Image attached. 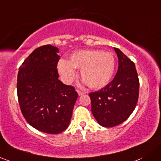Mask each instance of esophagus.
<instances>
[{
    "mask_svg": "<svg viewBox=\"0 0 161 161\" xmlns=\"http://www.w3.org/2000/svg\"><path fill=\"white\" fill-rule=\"evenodd\" d=\"M77 92H78V94H79V96H82V95H83L84 93H85V92H82V91H80V90H79V89H77Z\"/></svg>",
    "mask_w": 161,
    "mask_h": 161,
    "instance_id": "34e87169",
    "label": "esophagus"
}]
</instances>
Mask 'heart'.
I'll return each mask as SVG.
<instances>
[{
  "label": "heart",
  "instance_id": "obj_1",
  "mask_svg": "<svg viewBox=\"0 0 161 161\" xmlns=\"http://www.w3.org/2000/svg\"><path fill=\"white\" fill-rule=\"evenodd\" d=\"M116 60L110 52L100 50H80L74 52L69 61L61 60L58 70L62 80L70 82L75 78V69H80V75L91 89H100L110 82L114 74Z\"/></svg>",
  "mask_w": 161,
  "mask_h": 161
}]
</instances>
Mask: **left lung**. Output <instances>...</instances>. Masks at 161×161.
<instances>
[{"mask_svg":"<svg viewBox=\"0 0 161 161\" xmlns=\"http://www.w3.org/2000/svg\"><path fill=\"white\" fill-rule=\"evenodd\" d=\"M114 50L119 60L116 76L103 89L89 93L92 115L104 127H113L126 120L139 97L140 82L135 64L119 48Z\"/></svg>","mask_w":161,"mask_h":161,"instance_id":"8db88e82","label":"left lung"}]
</instances>
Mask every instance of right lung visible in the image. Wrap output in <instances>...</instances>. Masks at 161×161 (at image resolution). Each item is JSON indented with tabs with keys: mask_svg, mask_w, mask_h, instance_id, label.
<instances>
[{
	"mask_svg": "<svg viewBox=\"0 0 161 161\" xmlns=\"http://www.w3.org/2000/svg\"><path fill=\"white\" fill-rule=\"evenodd\" d=\"M58 52L51 45L34 50L20 66L17 81L25 119L35 129L51 134L67 129L78 98L73 86L58 79Z\"/></svg>",
	"mask_w": 161,
	"mask_h": 161,
	"instance_id": "add662e5",
	"label": "right lung"
}]
</instances>
